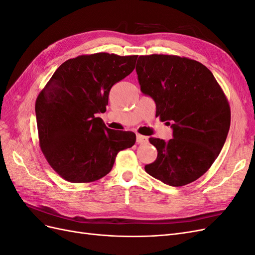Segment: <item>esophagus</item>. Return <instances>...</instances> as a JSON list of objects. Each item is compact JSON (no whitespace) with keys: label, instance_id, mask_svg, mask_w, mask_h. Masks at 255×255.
I'll use <instances>...</instances> for the list:
<instances>
[{"label":"esophagus","instance_id":"esophagus-1","mask_svg":"<svg viewBox=\"0 0 255 255\" xmlns=\"http://www.w3.org/2000/svg\"><path fill=\"white\" fill-rule=\"evenodd\" d=\"M148 140H149V138L146 136H142L140 134L136 135V141L138 143H146V142H148Z\"/></svg>","mask_w":255,"mask_h":255}]
</instances>
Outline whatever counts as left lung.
I'll return each mask as SVG.
<instances>
[{
	"label": "left lung",
	"instance_id": "left-lung-1",
	"mask_svg": "<svg viewBox=\"0 0 255 255\" xmlns=\"http://www.w3.org/2000/svg\"><path fill=\"white\" fill-rule=\"evenodd\" d=\"M136 72L140 90L153 99L156 117L171 126L173 138H150L157 158L144 170L170 186L198 180L213 165L226 142L231 111L208 69L175 55L139 56Z\"/></svg>",
	"mask_w": 255,
	"mask_h": 255
}]
</instances>
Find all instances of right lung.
Masks as SVG:
<instances>
[{
	"instance_id": "add662e5",
	"label": "right lung",
	"mask_w": 255,
	"mask_h": 255,
	"mask_svg": "<svg viewBox=\"0 0 255 255\" xmlns=\"http://www.w3.org/2000/svg\"><path fill=\"white\" fill-rule=\"evenodd\" d=\"M137 55L96 53L66 60L36 100L40 148L50 166L71 183L109 173L119 151L133 146V132L107 128L111 88L134 70Z\"/></svg>"
}]
</instances>
